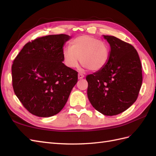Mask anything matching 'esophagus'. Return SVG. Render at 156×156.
<instances>
[{
    "mask_svg": "<svg viewBox=\"0 0 156 156\" xmlns=\"http://www.w3.org/2000/svg\"><path fill=\"white\" fill-rule=\"evenodd\" d=\"M84 77V75L83 74H82V73H79L78 74V79H82Z\"/></svg>",
    "mask_w": 156,
    "mask_h": 156,
    "instance_id": "34e87169",
    "label": "esophagus"
}]
</instances>
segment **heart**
Here are the masks:
<instances>
[{"label":"heart","mask_w":156,"mask_h":156,"mask_svg":"<svg viewBox=\"0 0 156 156\" xmlns=\"http://www.w3.org/2000/svg\"><path fill=\"white\" fill-rule=\"evenodd\" d=\"M110 55V49L105 41L88 35L77 37L69 48L62 51L63 63L70 69L77 68L79 61L85 68L98 72L105 67Z\"/></svg>","instance_id":"1"}]
</instances>
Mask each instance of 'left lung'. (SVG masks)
<instances>
[{
	"instance_id": "1",
	"label": "left lung",
	"mask_w": 156,
	"mask_h": 156,
	"mask_svg": "<svg viewBox=\"0 0 156 156\" xmlns=\"http://www.w3.org/2000/svg\"><path fill=\"white\" fill-rule=\"evenodd\" d=\"M110 45L105 67L88 75L87 95L95 109L106 116L125 111L137 99L142 85V66L133 46L112 36L103 35Z\"/></svg>"
}]
</instances>
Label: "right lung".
Here are the masks:
<instances>
[{
  "label": "right lung",
  "instance_id": "add662e5",
  "mask_svg": "<svg viewBox=\"0 0 156 156\" xmlns=\"http://www.w3.org/2000/svg\"><path fill=\"white\" fill-rule=\"evenodd\" d=\"M66 34L49 35L27 43L12 66V85L31 114L54 116L62 109L77 82V72L62 62Z\"/></svg>",
  "mask_w": 156,
  "mask_h": 156
}]
</instances>
